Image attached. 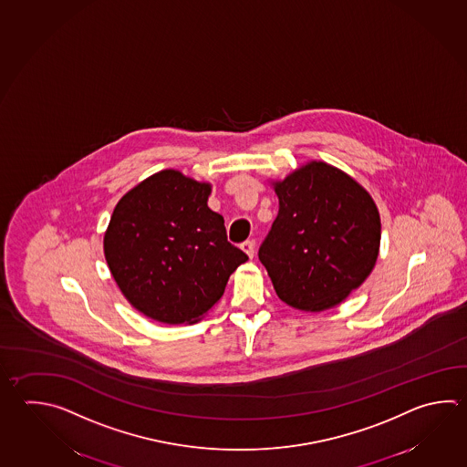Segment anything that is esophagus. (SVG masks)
Listing matches in <instances>:
<instances>
[{"instance_id": "1", "label": "esophagus", "mask_w": 467, "mask_h": 467, "mask_svg": "<svg viewBox=\"0 0 467 467\" xmlns=\"http://www.w3.org/2000/svg\"><path fill=\"white\" fill-rule=\"evenodd\" d=\"M241 249H243V251H244V253H246L247 257H249V259H253V257H254L255 246H254V243H253V241H244V243H243V244H241Z\"/></svg>"}]
</instances>
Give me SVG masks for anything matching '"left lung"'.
I'll return each instance as SVG.
<instances>
[{
	"label": "left lung",
	"mask_w": 467,
	"mask_h": 467,
	"mask_svg": "<svg viewBox=\"0 0 467 467\" xmlns=\"http://www.w3.org/2000/svg\"><path fill=\"white\" fill-rule=\"evenodd\" d=\"M271 185L279 213L259 261L275 294L306 312L342 304L379 259L381 223L373 198L352 176L317 160Z\"/></svg>",
	"instance_id": "left-lung-1"
}]
</instances>
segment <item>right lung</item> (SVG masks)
I'll list each match as a JSON object with an SVG mask.
<instances>
[{
  "instance_id": "right-lung-1",
  "label": "right lung",
  "mask_w": 467,
  "mask_h": 467,
  "mask_svg": "<svg viewBox=\"0 0 467 467\" xmlns=\"http://www.w3.org/2000/svg\"><path fill=\"white\" fill-rule=\"evenodd\" d=\"M212 183L178 170L145 178L115 204L104 254L123 297L161 324H194L247 255L208 208Z\"/></svg>"
}]
</instances>
